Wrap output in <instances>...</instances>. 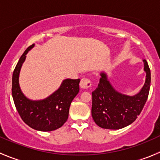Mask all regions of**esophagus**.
<instances>
[{"instance_id": "1", "label": "esophagus", "mask_w": 160, "mask_h": 160, "mask_svg": "<svg viewBox=\"0 0 160 160\" xmlns=\"http://www.w3.org/2000/svg\"><path fill=\"white\" fill-rule=\"evenodd\" d=\"M80 88H83V89H88L90 87H91V81H90V79L88 78H83L80 80Z\"/></svg>"}]
</instances>
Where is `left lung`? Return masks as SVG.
Masks as SVG:
<instances>
[{
    "label": "left lung",
    "mask_w": 160,
    "mask_h": 160,
    "mask_svg": "<svg viewBox=\"0 0 160 160\" xmlns=\"http://www.w3.org/2000/svg\"><path fill=\"white\" fill-rule=\"evenodd\" d=\"M146 81L138 93L133 96L124 94L114 88L105 72H101L98 88L92 92L91 114L99 127L106 129H120L131 125L142 110L151 83L148 62L143 59Z\"/></svg>",
    "instance_id": "8db88e82"
}]
</instances>
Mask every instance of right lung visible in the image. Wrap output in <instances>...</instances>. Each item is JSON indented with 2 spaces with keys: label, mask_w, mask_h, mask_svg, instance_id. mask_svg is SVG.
<instances>
[{
  "label": "right lung",
  "mask_w": 160,
  "mask_h": 160,
  "mask_svg": "<svg viewBox=\"0 0 160 160\" xmlns=\"http://www.w3.org/2000/svg\"><path fill=\"white\" fill-rule=\"evenodd\" d=\"M34 46L35 44L27 48L16 65L12 76V97L16 109L25 124L37 131L50 132L62 127L67 121L71 102L80 90V80L66 79L45 99H28L20 88L19 74L27 53Z\"/></svg>",
  "instance_id": "right-lung-1"
}]
</instances>
